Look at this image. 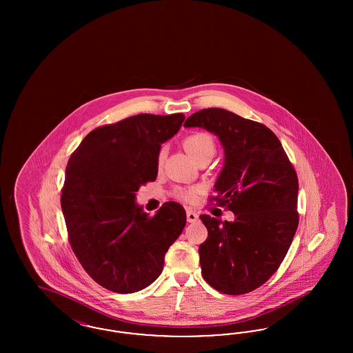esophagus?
Instances as JSON below:
<instances>
[{
    "label": "esophagus",
    "mask_w": 353,
    "mask_h": 353,
    "mask_svg": "<svg viewBox=\"0 0 353 353\" xmlns=\"http://www.w3.org/2000/svg\"><path fill=\"white\" fill-rule=\"evenodd\" d=\"M186 219H188V222L193 223V222H196L199 219V214L194 210H192V209H186Z\"/></svg>",
    "instance_id": "esophagus-1"
}]
</instances>
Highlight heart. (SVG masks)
<instances>
[{
	"mask_svg": "<svg viewBox=\"0 0 353 353\" xmlns=\"http://www.w3.org/2000/svg\"><path fill=\"white\" fill-rule=\"evenodd\" d=\"M183 145H184L185 151L188 152V154L196 163L205 156L214 154V151H216L214 139L212 137V134H206V132L189 134L188 137H185ZM163 160H164V150L159 152L157 164L161 165ZM196 193H197L196 189H180V190H177L176 196L183 201L193 202L196 199Z\"/></svg>",
	"mask_w": 353,
	"mask_h": 353,
	"instance_id": "b5f03b06",
	"label": "heart"
}]
</instances>
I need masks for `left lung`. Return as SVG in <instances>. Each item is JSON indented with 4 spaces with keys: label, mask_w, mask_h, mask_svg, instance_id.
Instances as JSON below:
<instances>
[{
    "label": "left lung",
    "mask_w": 353,
    "mask_h": 353,
    "mask_svg": "<svg viewBox=\"0 0 353 353\" xmlns=\"http://www.w3.org/2000/svg\"><path fill=\"white\" fill-rule=\"evenodd\" d=\"M184 127L219 136L223 168L210 201L234 213L233 222L201 214L208 238L200 245L203 279L222 294L241 295L268 282L298 229V176L266 125L223 108H205Z\"/></svg>",
    "instance_id": "1"
}]
</instances>
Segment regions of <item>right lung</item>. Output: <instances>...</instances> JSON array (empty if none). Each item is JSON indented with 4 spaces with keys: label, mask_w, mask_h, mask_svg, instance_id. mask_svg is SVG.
<instances>
[{
    "label": "right lung",
    "mask_w": 353,
    "mask_h": 353,
    "mask_svg": "<svg viewBox=\"0 0 353 353\" xmlns=\"http://www.w3.org/2000/svg\"><path fill=\"white\" fill-rule=\"evenodd\" d=\"M184 114H140L91 131L70 156L61 206L71 249L104 288L131 294L161 274L169 246L186 223L184 208L165 202L150 217L134 202L157 177L161 144Z\"/></svg>",
    "instance_id": "right-lung-1"
}]
</instances>
